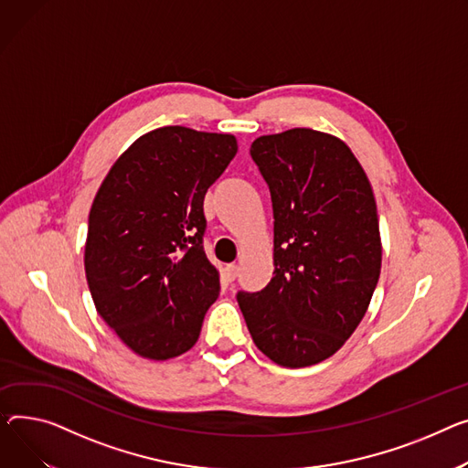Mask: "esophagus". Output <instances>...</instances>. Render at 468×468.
Wrapping results in <instances>:
<instances>
[{"mask_svg":"<svg viewBox=\"0 0 468 468\" xmlns=\"http://www.w3.org/2000/svg\"><path fill=\"white\" fill-rule=\"evenodd\" d=\"M237 265L235 263H231V265H226V269H224V278L228 280V282H233V280L237 278Z\"/></svg>","mask_w":468,"mask_h":468,"instance_id":"1","label":"esophagus"}]
</instances>
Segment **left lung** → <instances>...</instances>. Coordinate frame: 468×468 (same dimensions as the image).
<instances>
[{
  "label": "left lung",
  "mask_w": 468,
  "mask_h": 468,
  "mask_svg": "<svg viewBox=\"0 0 468 468\" xmlns=\"http://www.w3.org/2000/svg\"><path fill=\"white\" fill-rule=\"evenodd\" d=\"M252 160L272 201L274 272L239 292L254 345L276 365L331 357L363 320L382 267L377 201L346 143L308 128L258 137Z\"/></svg>",
  "instance_id": "8db88e82"
}]
</instances>
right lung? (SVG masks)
<instances>
[{
	"instance_id": "add662e5",
	"label": "right lung",
	"mask_w": 468,
	"mask_h": 468,
	"mask_svg": "<svg viewBox=\"0 0 468 468\" xmlns=\"http://www.w3.org/2000/svg\"><path fill=\"white\" fill-rule=\"evenodd\" d=\"M237 148L229 133L148 132L114 162L91 203L88 288L105 324L141 357L188 352L220 293L203 250V199Z\"/></svg>"
}]
</instances>
